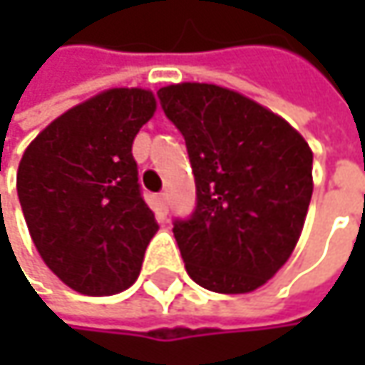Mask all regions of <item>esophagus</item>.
I'll return each instance as SVG.
<instances>
[{
  "mask_svg": "<svg viewBox=\"0 0 365 365\" xmlns=\"http://www.w3.org/2000/svg\"><path fill=\"white\" fill-rule=\"evenodd\" d=\"M156 199H158V207H160V211L166 213V211H168V192H160Z\"/></svg>",
  "mask_w": 365,
  "mask_h": 365,
  "instance_id": "34e87169",
  "label": "esophagus"
}]
</instances>
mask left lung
<instances>
[{"mask_svg":"<svg viewBox=\"0 0 365 365\" xmlns=\"http://www.w3.org/2000/svg\"><path fill=\"white\" fill-rule=\"evenodd\" d=\"M195 175L190 217L173 221L199 287L242 294L290 258L313 195V152L290 123L240 93L207 83L158 91Z\"/></svg>","mask_w":365,"mask_h":365,"instance_id":"left-lung-1","label":"left lung"}]
</instances>
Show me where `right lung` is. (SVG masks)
Instances as JSON below:
<instances>
[{
    "mask_svg": "<svg viewBox=\"0 0 365 365\" xmlns=\"http://www.w3.org/2000/svg\"><path fill=\"white\" fill-rule=\"evenodd\" d=\"M154 111L150 91L109 89L52 121L21 156L18 197L36 250L81 294L132 287L158 232L132 154Z\"/></svg>",
    "mask_w": 365,
    "mask_h": 365,
    "instance_id": "right-lung-1",
    "label": "right lung"
}]
</instances>
